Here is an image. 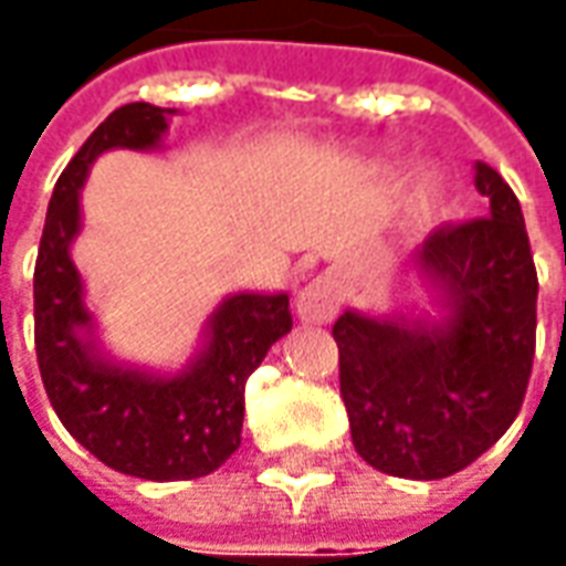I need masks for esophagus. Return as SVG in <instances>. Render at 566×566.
<instances>
[{"label":"esophagus","instance_id":"esophagus-1","mask_svg":"<svg viewBox=\"0 0 566 566\" xmlns=\"http://www.w3.org/2000/svg\"><path fill=\"white\" fill-rule=\"evenodd\" d=\"M339 302H343V286H339L337 276L324 273L312 280L298 298H295V315L302 324H327L334 321L339 312Z\"/></svg>","mask_w":566,"mask_h":566}]
</instances>
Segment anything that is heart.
Wrapping results in <instances>:
<instances>
[{
    "mask_svg": "<svg viewBox=\"0 0 566 566\" xmlns=\"http://www.w3.org/2000/svg\"><path fill=\"white\" fill-rule=\"evenodd\" d=\"M371 164L378 169H387L394 164V150H378L371 157ZM441 195H444V176L441 169L431 164H419L409 169L406 176V186H402V198H400V220L402 227H422L424 220H431V213L438 210L441 205Z\"/></svg>",
    "mask_w": 566,
    "mask_h": 566,
    "instance_id": "heart-1",
    "label": "heart"
}]
</instances>
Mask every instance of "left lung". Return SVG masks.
I'll use <instances>...</instances> for the list:
<instances>
[{
  "mask_svg": "<svg viewBox=\"0 0 566 566\" xmlns=\"http://www.w3.org/2000/svg\"><path fill=\"white\" fill-rule=\"evenodd\" d=\"M489 217L434 232L412 258L431 308L343 312L339 394L353 447L397 479H447L516 419L535 356V280L520 201L489 164Z\"/></svg>",
  "mask_w": 566,
  "mask_h": 566,
  "instance_id": "8db88e82",
  "label": "left lung"
}]
</instances>
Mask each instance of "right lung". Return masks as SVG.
<instances>
[{"label":"right lung","instance_id":"right-lung-1","mask_svg":"<svg viewBox=\"0 0 566 566\" xmlns=\"http://www.w3.org/2000/svg\"><path fill=\"white\" fill-rule=\"evenodd\" d=\"M169 116L125 103L59 176L33 271V339L46 397L77 444L99 463L147 482L201 479L242 444L245 380L293 331L290 295L242 290L207 315L195 353L179 368L113 356L99 337L72 245L81 235V188L109 150H164Z\"/></svg>","mask_w":566,"mask_h":566}]
</instances>
